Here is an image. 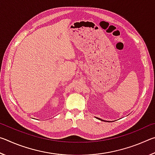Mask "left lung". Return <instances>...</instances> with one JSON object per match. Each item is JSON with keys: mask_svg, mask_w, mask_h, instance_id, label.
Listing matches in <instances>:
<instances>
[{"mask_svg": "<svg viewBox=\"0 0 155 155\" xmlns=\"http://www.w3.org/2000/svg\"><path fill=\"white\" fill-rule=\"evenodd\" d=\"M98 120H101V121H104V120H102V119H101V118H98Z\"/></svg>", "mask_w": 155, "mask_h": 155, "instance_id": "obj_1", "label": "left lung"}]
</instances>
